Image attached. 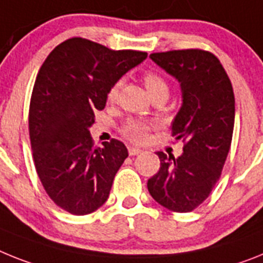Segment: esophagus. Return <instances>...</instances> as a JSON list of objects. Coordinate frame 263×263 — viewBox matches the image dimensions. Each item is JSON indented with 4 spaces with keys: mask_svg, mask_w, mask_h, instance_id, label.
<instances>
[{
    "mask_svg": "<svg viewBox=\"0 0 263 263\" xmlns=\"http://www.w3.org/2000/svg\"><path fill=\"white\" fill-rule=\"evenodd\" d=\"M142 153V150L140 147H134V146H129V154L130 156H137V154Z\"/></svg>",
    "mask_w": 263,
    "mask_h": 263,
    "instance_id": "34e87169",
    "label": "esophagus"
}]
</instances>
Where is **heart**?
<instances>
[{
    "label": "heart",
    "instance_id": "b5f03b06",
    "mask_svg": "<svg viewBox=\"0 0 263 263\" xmlns=\"http://www.w3.org/2000/svg\"><path fill=\"white\" fill-rule=\"evenodd\" d=\"M143 84L146 86V90L150 94V97L158 93L169 94V86L166 84V81L159 74L153 73V71H147V73L143 74ZM121 81H117L116 84L110 86V89L107 90V100H116L117 96H118ZM121 130H122V134L126 137L127 140L140 143L146 141L150 132V125L140 120H129L123 123V126Z\"/></svg>",
    "mask_w": 263,
    "mask_h": 263
}]
</instances>
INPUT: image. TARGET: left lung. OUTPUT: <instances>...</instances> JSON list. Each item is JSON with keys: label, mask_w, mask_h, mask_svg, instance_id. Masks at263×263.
Returning <instances> with one entry per match:
<instances>
[{"label": "left lung", "mask_w": 263, "mask_h": 263, "mask_svg": "<svg viewBox=\"0 0 263 263\" xmlns=\"http://www.w3.org/2000/svg\"><path fill=\"white\" fill-rule=\"evenodd\" d=\"M150 58L181 84L182 106L172 132L176 140H182L183 153L178 158L157 153L161 167L147 181V190L172 212H192L221 177L234 129V91L228 73L210 51L170 50Z\"/></svg>", "instance_id": "obj_1"}]
</instances>
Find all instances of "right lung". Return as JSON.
Segmentation results:
<instances>
[{"label":"right lung","instance_id":"obj_1","mask_svg":"<svg viewBox=\"0 0 263 263\" xmlns=\"http://www.w3.org/2000/svg\"><path fill=\"white\" fill-rule=\"evenodd\" d=\"M146 57L74 37L55 46L38 71L29 107L33 159L45 192L70 214H90L109 198L129 154L118 140L94 147L89 127L110 86Z\"/></svg>","mask_w":263,"mask_h":263}]
</instances>
